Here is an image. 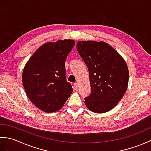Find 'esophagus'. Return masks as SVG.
<instances>
[{"label":"esophagus","mask_w":151,"mask_h":151,"mask_svg":"<svg viewBox=\"0 0 151 151\" xmlns=\"http://www.w3.org/2000/svg\"><path fill=\"white\" fill-rule=\"evenodd\" d=\"M74 88H75L76 90V89H78V83H75V84H74Z\"/></svg>","instance_id":"esophagus-1"}]
</instances>
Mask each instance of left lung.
<instances>
[{
    "label": "left lung",
    "mask_w": 151,
    "mask_h": 151,
    "mask_svg": "<svg viewBox=\"0 0 151 151\" xmlns=\"http://www.w3.org/2000/svg\"><path fill=\"white\" fill-rule=\"evenodd\" d=\"M76 49L87 66L91 93L85 104L98 114L111 110L127 89L129 73L126 63L110 45L95 41H81Z\"/></svg>",
    "instance_id": "left-lung-1"
}]
</instances>
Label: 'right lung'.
<instances>
[{
    "instance_id": "1",
    "label": "right lung",
    "mask_w": 151,
    "mask_h": 151,
    "mask_svg": "<svg viewBox=\"0 0 151 151\" xmlns=\"http://www.w3.org/2000/svg\"><path fill=\"white\" fill-rule=\"evenodd\" d=\"M73 40H58L40 47L28 60L22 73V84L30 101L47 113L63 107L73 91L65 76V60Z\"/></svg>"
}]
</instances>
